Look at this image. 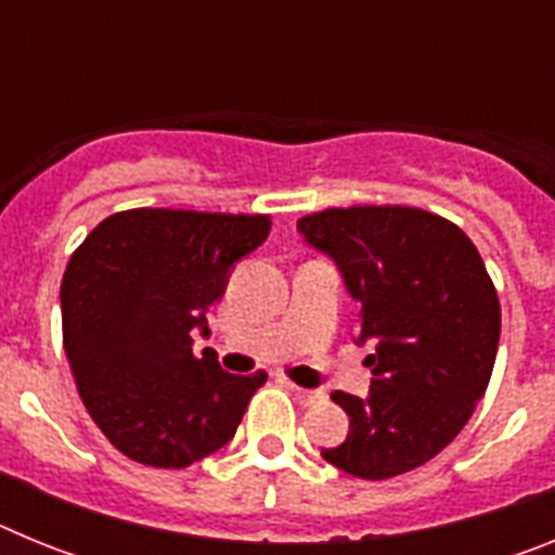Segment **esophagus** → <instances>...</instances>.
<instances>
[{
    "instance_id": "1",
    "label": "esophagus",
    "mask_w": 555,
    "mask_h": 555,
    "mask_svg": "<svg viewBox=\"0 0 555 555\" xmlns=\"http://www.w3.org/2000/svg\"><path fill=\"white\" fill-rule=\"evenodd\" d=\"M292 389L302 405H317L325 400V391H320V389H302V386H292Z\"/></svg>"
}]
</instances>
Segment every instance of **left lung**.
Wrapping results in <instances>:
<instances>
[{
  "label": "left lung",
  "instance_id": "left-lung-1",
  "mask_svg": "<svg viewBox=\"0 0 555 555\" xmlns=\"http://www.w3.org/2000/svg\"><path fill=\"white\" fill-rule=\"evenodd\" d=\"M338 267L356 302L366 397L333 391L350 434L322 459L384 480L423 467L467 425L492 377L500 302L483 258L448 219L405 205L327 208L297 222Z\"/></svg>",
  "mask_w": 555,
  "mask_h": 555
}]
</instances>
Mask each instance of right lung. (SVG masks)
I'll use <instances>...</instances> for the list:
<instances>
[{
  "mask_svg": "<svg viewBox=\"0 0 555 555\" xmlns=\"http://www.w3.org/2000/svg\"><path fill=\"white\" fill-rule=\"evenodd\" d=\"M269 217L135 208L75 249L61 283L63 347L88 414L127 459L183 469L233 439L267 372L230 375L194 356L208 311Z\"/></svg>",
  "mask_w": 555,
  "mask_h": 555,
  "instance_id": "right-lung-1",
  "label": "right lung"
}]
</instances>
